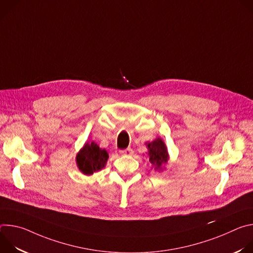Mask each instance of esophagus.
Wrapping results in <instances>:
<instances>
[{
	"mask_svg": "<svg viewBox=\"0 0 253 253\" xmlns=\"http://www.w3.org/2000/svg\"><path fill=\"white\" fill-rule=\"evenodd\" d=\"M120 154L123 155V156H130L133 154V150L131 148H127V149H124V150H121L120 151Z\"/></svg>",
	"mask_w": 253,
	"mask_h": 253,
	"instance_id": "obj_1",
	"label": "esophagus"
}]
</instances>
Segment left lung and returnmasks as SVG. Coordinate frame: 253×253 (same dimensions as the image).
I'll return each mask as SVG.
<instances>
[{"label":"left lung","instance_id":"1","mask_svg":"<svg viewBox=\"0 0 253 253\" xmlns=\"http://www.w3.org/2000/svg\"><path fill=\"white\" fill-rule=\"evenodd\" d=\"M145 145L148 150L147 156L152 168L155 171H163L170 158L167 146L163 139L157 137L151 142H146Z\"/></svg>","mask_w":253,"mask_h":253}]
</instances>
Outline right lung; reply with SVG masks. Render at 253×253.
Masks as SVG:
<instances>
[{"mask_svg": "<svg viewBox=\"0 0 253 253\" xmlns=\"http://www.w3.org/2000/svg\"><path fill=\"white\" fill-rule=\"evenodd\" d=\"M108 158L109 154L105 149L100 148L97 143L94 141L86 142L76 155V164L84 175L89 176L103 169Z\"/></svg>", "mask_w": 253, "mask_h": 253, "instance_id": "1", "label": "right lung"}]
</instances>
